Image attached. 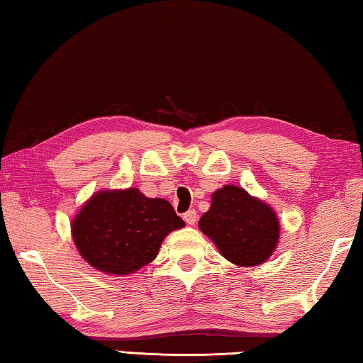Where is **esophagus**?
I'll return each instance as SVG.
<instances>
[{"label": "esophagus", "instance_id": "34e87169", "mask_svg": "<svg viewBox=\"0 0 363 363\" xmlns=\"http://www.w3.org/2000/svg\"><path fill=\"white\" fill-rule=\"evenodd\" d=\"M196 219H199V214H196L195 210H189L187 213H184V220H186L189 225H194L196 223Z\"/></svg>", "mask_w": 363, "mask_h": 363}]
</instances>
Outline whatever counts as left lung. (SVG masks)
<instances>
[{
	"label": "left lung",
	"instance_id": "obj_1",
	"mask_svg": "<svg viewBox=\"0 0 363 363\" xmlns=\"http://www.w3.org/2000/svg\"><path fill=\"white\" fill-rule=\"evenodd\" d=\"M211 208L200 219V230L211 238L225 259L237 266H259L274 253L280 235L272 208L247 190L224 186L211 196Z\"/></svg>",
	"mask_w": 363,
	"mask_h": 363
}]
</instances>
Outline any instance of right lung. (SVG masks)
Segmentation results:
<instances>
[{
	"instance_id": "obj_1",
	"label": "right lung",
	"mask_w": 363,
	"mask_h": 363,
	"mask_svg": "<svg viewBox=\"0 0 363 363\" xmlns=\"http://www.w3.org/2000/svg\"><path fill=\"white\" fill-rule=\"evenodd\" d=\"M181 227L169 201L126 189L96 194L73 219L72 233L91 266L126 275L155 259L163 238Z\"/></svg>"
}]
</instances>
